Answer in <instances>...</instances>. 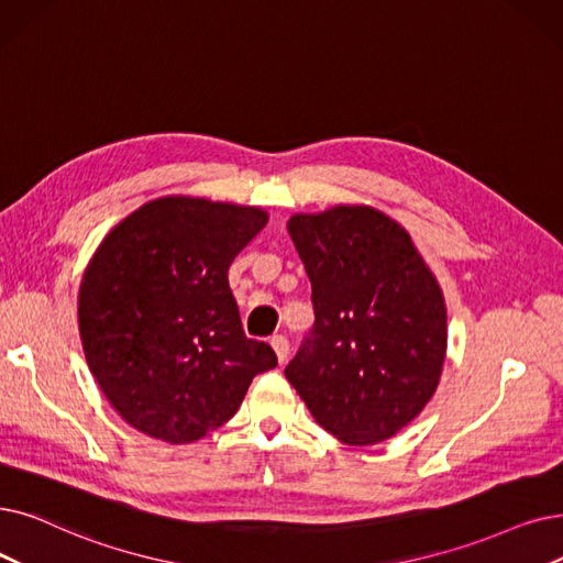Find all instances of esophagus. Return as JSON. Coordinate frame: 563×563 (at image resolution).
I'll return each mask as SVG.
<instances>
[{
	"label": "esophagus",
	"instance_id": "34e87169",
	"mask_svg": "<svg viewBox=\"0 0 563 563\" xmlns=\"http://www.w3.org/2000/svg\"><path fill=\"white\" fill-rule=\"evenodd\" d=\"M272 347H274L278 361L283 363V361L287 358V354H289V342H287V338H285V335H274V338H272Z\"/></svg>",
	"mask_w": 563,
	"mask_h": 563
}]
</instances>
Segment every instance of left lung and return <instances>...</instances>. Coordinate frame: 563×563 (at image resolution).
Listing matches in <instances>:
<instances>
[{
	"label": "left lung",
	"mask_w": 563,
	"mask_h": 563,
	"mask_svg": "<svg viewBox=\"0 0 563 563\" xmlns=\"http://www.w3.org/2000/svg\"><path fill=\"white\" fill-rule=\"evenodd\" d=\"M287 232L314 324L285 377L342 444H379L419 417L442 377V287L407 230L375 207L295 213Z\"/></svg>",
	"instance_id": "1"
}]
</instances>
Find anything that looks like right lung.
I'll use <instances>...</instances> for the list:
<instances>
[{"instance_id":"add662e5","label":"right lung","mask_w":563,"mask_h":563,"mask_svg":"<svg viewBox=\"0 0 563 563\" xmlns=\"http://www.w3.org/2000/svg\"><path fill=\"white\" fill-rule=\"evenodd\" d=\"M266 221L260 207L167 195L96 249L80 283V340L103 396L135 430L198 442L278 365L266 342L243 333L228 283Z\"/></svg>"}]
</instances>
